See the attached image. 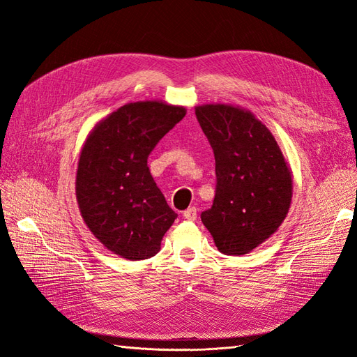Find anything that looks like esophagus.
<instances>
[{"label":"esophagus","mask_w":357,"mask_h":357,"mask_svg":"<svg viewBox=\"0 0 357 357\" xmlns=\"http://www.w3.org/2000/svg\"><path fill=\"white\" fill-rule=\"evenodd\" d=\"M197 215H198V210L195 207H190V208L183 211V218H185L186 220H190V222L197 220Z\"/></svg>","instance_id":"obj_1"}]
</instances>
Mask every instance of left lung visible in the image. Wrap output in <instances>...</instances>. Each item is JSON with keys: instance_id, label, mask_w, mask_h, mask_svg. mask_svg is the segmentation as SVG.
Listing matches in <instances>:
<instances>
[{"instance_id": "left-lung-1", "label": "left lung", "mask_w": 357, "mask_h": 357, "mask_svg": "<svg viewBox=\"0 0 357 357\" xmlns=\"http://www.w3.org/2000/svg\"><path fill=\"white\" fill-rule=\"evenodd\" d=\"M215 159V195L201 220L225 255L250 253L286 219L291 172L271 131L229 104L195 109Z\"/></svg>"}]
</instances>
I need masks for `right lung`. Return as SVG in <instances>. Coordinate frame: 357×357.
<instances>
[{"instance_id": "add662e5", "label": "right lung", "mask_w": 357, "mask_h": 357, "mask_svg": "<svg viewBox=\"0 0 357 357\" xmlns=\"http://www.w3.org/2000/svg\"><path fill=\"white\" fill-rule=\"evenodd\" d=\"M185 114V107L162 101L129 102L86 138L75 197L89 231L114 255L129 261L155 256L177 219L150 174L147 158Z\"/></svg>"}]
</instances>
